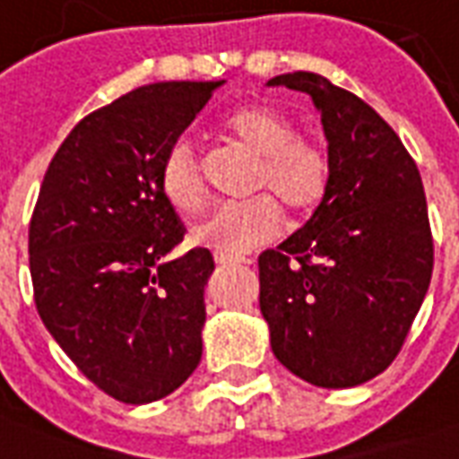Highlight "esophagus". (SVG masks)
Returning <instances> with one entry per match:
<instances>
[{"mask_svg":"<svg viewBox=\"0 0 459 459\" xmlns=\"http://www.w3.org/2000/svg\"><path fill=\"white\" fill-rule=\"evenodd\" d=\"M215 262L220 266H232V264H252V259H244V256H230V254H215Z\"/></svg>","mask_w":459,"mask_h":459,"instance_id":"1","label":"esophagus"}]
</instances>
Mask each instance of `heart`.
<instances>
[{"label":"heart","mask_w":459,"mask_h":459,"mask_svg":"<svg viewBox=\"0 0 459 459\" xmlns=\"http://www.w3.org/2000/svg\"><path fill=\"white\" fill-rule=\"evenodd\" d=\"M227 134L256 153L249 190H264L247 200H232L210 210L193 227V242L217 254H244L276 239L283 230V208L306 217L325 200L333 180L330 153L303 139L289 117L266 105H247L227 117ZM160 193L180 212H195L207 197L205 176L188 139H176L160 160Z\"/></svg>","instance_id":"obj_1"}]
</instances>
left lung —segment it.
<instances>
[{
  "instance_id": "obj_1",
  "label": "left lung",
  "mask_w": 459,
  "mask_h": 459,
  "mask_svg": "<svg viewBox=\"0 0 459 459\" xmlns=\"http://www.w3.org/2000/svg\"><path fill=\"white\" fill-rule=\"evenodd\" d=\"M269 85L307 92L333 180L303 230L259 256V307L283 367L350 389L399 357L433 273V232L416 160L364 100L316 73Z\"/></svg>"
}]
</instances>
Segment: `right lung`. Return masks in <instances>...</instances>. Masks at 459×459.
Returning a JSON list of instances; mask_svg holds the SVG:
<instances>
[{
    "mask_svg": "<svg viewBox=\"0 0 459 459\" xmlns=\"http://www.w3.org/2000/svg\"><path fill=\"white\" fill-rule=\"evenodd\" d=\"M220 85L153 82L82 117L33 207L36 310L75 367L122 403L169 396L203 357V290L215 262L203 247L166 262L186 227L159 170Z\"/></svg>",
    "mask_w": 459,
    "mask_h": 459,
    "instance_id": "add662e5",
    "label": "right lung"
}]
</instances>
